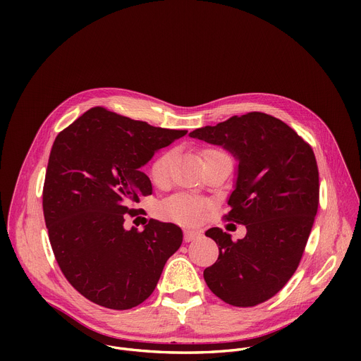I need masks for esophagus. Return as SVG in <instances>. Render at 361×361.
I'll use <instances>...</instances> for the list:
<instances>
[{"mask_svg":"<svg viewBox=\"0 0 361 361\" xmlns=\"http://www.w3.org/2000/svg\"><path fill=\"white\" fill-rule=\"evenodd\" d=\"M201 237H202V234H201L200 231H195V230H185V231H184V240H185L187 243L194 241V240H198V238H201Z\"/></svg>","mask_w":361,"mask_h":361,"instance_id":"34e87169","label":"esophagus"}]
</instances>
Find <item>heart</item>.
Segmentation results:
<instances>
[{"label": "heart", "instance_id": "obj_1", "mask_svg": "<svg viewBox=\"0 0 361 361\" xmlns=\"http://www.w3.org/2000/svg\"><path fill=\"white\" fill-rule=\"evenodd\" d=\"M224 156H228V154H226L223 149H219V148H205L201 152L204 164L212 161L213 159H219ZM173 159H174V151L171 149H167L156 157L149 170L152 183H156L157 185H163L169 181ZM207 209H209V202L205 200L180 192L170 197L164 202H161L159 205L157 212L164 219L173 220L184 226H192L200 223L204 219L205 213H207Z\"/></svg>", "mask_w": 361, "mask_h": 361}]
</instances>
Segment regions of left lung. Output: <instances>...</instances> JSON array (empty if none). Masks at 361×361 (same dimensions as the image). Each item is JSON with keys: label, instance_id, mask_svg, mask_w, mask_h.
I'll return each instance as SVG.
<instances>
[{"label": "left lung", "instance_id": "left-lung-1", "mask_svg": "<svg viewBox=\"0 0 361 361\" xmlns=\"http://www.w3.org/2000/svg\"><path fill=\"white\" fill-rule=\"evenodd\" d=\"M190 135L224 145L237 157L231 210L223 219L247 228L237 241L219 227L205 231L219 245V259L204 270V280L230 305L262 304L295 273L319 210L313 148L286 123L260 111L233 116Z\"/></svg>", "mask_w": 361, "mask_h": 361}]
</instances>
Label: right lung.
Masks as SVG:
<instances>
[{"instance_id":"add662e5","label":"right lung","mask_w":361,"mask_h":361,"mask_svg":"<svg viewBox=\"0 0 361 361\" xmlns=\"http://www.w3.org/2000/svg\"><path fill=\"white\" fill-rule=\"evenodd\" d=\"M185 134L92 107L57 135L42 188L44 220L63 274L90 301L113 310L141 304L180 248L176 224L149 219L140 231L124 223L142 213L131 207L152 191L140 169Z\"/></svg>"}]
</instances>
